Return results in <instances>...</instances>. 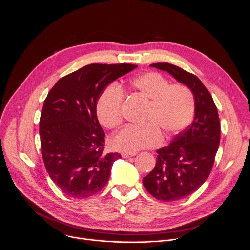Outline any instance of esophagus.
Returning <instances> with one entry per match:
<instances>
[{
  "label": "esophagus",
  "mask_w": 250,
  "mask_h": 250,
  "mask_svg": "<svg viewBox=\"0 0 250 250\" xmlns=\"http://www.w3.org/2000/svg\"><path fill=\"white\" fill-rule=\"evenodd\" d=\"M135 155V153H123L122 154V156L124 157V158H129V157H132V156H134Z\"/></svg>",
  "instance_id": "1"
}]
</instances>
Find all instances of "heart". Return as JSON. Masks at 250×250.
Wrapping results in <instances>:
<instances>
[{
  "mask_svg": "<svg viewBox=\"0 0 250 250\" xmlns=\"http://www.w3.org/2000/svg\"><path fill=\"white\" fill-rule=\"evenodd\" d=\"M129 85L148 102L142 126H126L115 134L111 146L115 150L135 153L162 144L163 136L170 138L183 131L195 114V96L185 84L170 81L158 72L150 71L129 81ZM125 94L116 83L101 93L96 113L99 122L106 128H116L123 122Z\"/></svg>",
  "mask_w": 250,
  "mask_h": 250,
  "instance_id": "1",
  "label": "heart"
}]
</instances>
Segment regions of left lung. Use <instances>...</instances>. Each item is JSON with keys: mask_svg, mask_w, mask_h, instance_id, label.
<instances>
[{"mask_svg": "<svg viewBox=\"0 0 250 250\" xmlns=\"http://www.w3.org/2000/svg\"><path fill=\"white\" fill-rule=\"evenodd\" d=\"M151 66L167 71L195 96L194 122L157 150L155 167L142 181L155 199L172 202L191 195L207 180L220 146L221 124L210 93L196 75L166 62Z\"/></svg>", "mask_w": 250, "mask_h": 250, "instance_id": "left-lung-1", "label": "left lung"}]
</instances>
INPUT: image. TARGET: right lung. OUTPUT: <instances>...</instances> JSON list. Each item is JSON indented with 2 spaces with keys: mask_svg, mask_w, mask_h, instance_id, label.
<instances>
[{
  "mask_svg": "<svg viewBox=\"0 0 250 250\" xmlns=\"http://www.w3.org/2000/svg\"><path fill=\"white\" fill-rule=\"evenodd\" d=\"M129 63L86 65L57 81L44 100L40 120L46 171L67 196L83 199L108 183L121 154H104V132L96 113L106 85L136 68Z\"/></svg>",
  "mask_w": 250,
  "mask_h": 250,
  "instance_id": "obj_1",
  "label": "right lung"
}]
</instances>
